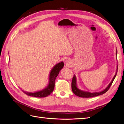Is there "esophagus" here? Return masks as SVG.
<instances>
[{
  "label": "esophagus",
  "instance_id": "1",
  "mask_svg": "<svg viewBox=\"0 0 124 124\" xmlns=\"http://www.w3.org/2000/svg\"><path fill=\"white\" fill-rule=\"evenodd\" d=\"M65 65L68 67H71V66H72V63L71 61H70V60H67V61L65 62Z\"/></svg>",
  "mask_w": 124,
  "mask_h": 124
}]
</instances>
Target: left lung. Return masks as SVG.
<instances>
[{
	"label": "left lung",
	"mask_w": 124,
	"mask_h": 124,
	"mask_svg": "<svg viewBox=\"0 0 124 124\" xmlns=\"http://www.w3.org/2000/svg\"><path fill=\"white\" fill-rule=\"evenodd\" d=\"M116 56H117V49H116ZM116 59L117 60V57H116ZM117 70H118V65H117V69H116V73H115L114 77H113V79H112L111 81L110 82V83H109L108 85L104 89V90H102L101 91H99V92H96V93H90V92H89V91H83L78 87L77 83V78L75 75H74V76L73 77V79H72V83H71L72 90L73 93L75 94L76 96H78L79 97H82V98H91V97H96L98 96H99V95H101V94H104L109 90V88L110 87V86L111 85L112 83H113L114 80L115 78V77H116V74L117 73Z\"/></svg>",
	"instance_id": "1"
}]
</instances>
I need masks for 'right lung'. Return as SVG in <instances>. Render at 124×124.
<instances>
[{
  "label": "right lung",
  "instance_id": "obj_1",
  "mask_svg": "<svg viewBox=\"0 0 124 124\" xmlns=\"http://www.w3.org/2000/svg\"><path fill=\"white\" fill-rule=\"evenodd\" d=\"M63 67H64V63L63 61L57 63L56 64L54 65V67L52 69L50 73L49 74L48 85L44 89H42L41 90L34 92V93L24 91L23 90H22L26 94L31 97L38 98L47 97L53 92L54 89V86H55V80L56 78L58 76L60 71H61Z\"/></svg>",
  "mask_w": 124,
  "mask_h": 124
}]
</instances>
